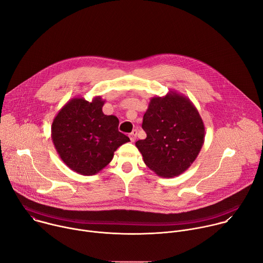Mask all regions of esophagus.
Here are the masks:
<instances>
[{
    "label": "esophagus",
    "instance_id": "34e87169",
    "mask_svg": "<svg viewBox=\"0 0 263 263\" xmlns=\"http://www.w3.org/2000/svg\"><path fill=\"white\" fill-rule=\"evenodd\" d=\"M136 135H137V131H136V130H133V131L129 134V137H130V139H131V141H132V142H134V141H135V139H136Z\"/></svg>",
    "mask_w": 263,
    "mask_h": 263
}]
</instances>
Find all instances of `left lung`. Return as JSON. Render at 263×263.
<instances>
[{"mask_svg": "<svg viewBox=\"0 0 263 263\" xmlns=\"http://www.w3.org/2000/svg\"><path fill=\"white\" fill-rule=\"evenodd\" d=\"M144 139L135 142L145 165L160 177H177L198 157L205 138V127L192 101L170 90L149 100L143 116Z\"/></svg>", "mask_w": 263, "mask_h": 263, "instance_id": "1", "label": "left lung"}]
</instances>
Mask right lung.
<instances>
[{
    "label": "right lung",
    "mask_w": 263,
    "mask_h": 263,
    "mask_svg": "<svg viewBox=\"0 0 263 263\" xmlns=\"http://www.w3.org/2000/svg\"><path fill=\"white\" fill-rule=\"evenodd\" d=\"M100 96L91 102L72 98L52 124V140L61 160L73 172L92 176L114 158L119 146L130 141L119 131V119L106 116Z\"/></svg>",
    "instance_id": "right-lung-1"
}]
</instances>
